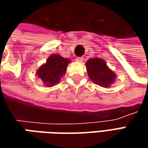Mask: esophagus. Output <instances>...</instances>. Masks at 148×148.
<instances>
[{
    "instance_id": "esophagus-1",
    "label": "esophagus",
    "mask_w": 148,
    "mask_h": 148,
    "mask_svg": "<svg viewBox=\"0 0 148 148\" xmlns=\"http://www.w3.org/2000/svg\"><path fill=\"white\" fill-rule=\"evenodd\" d=\"M83 60H84V58H82V57H79V58H77V59L76 61L78 62H82Z\"/></svg>"
}]
</instances>
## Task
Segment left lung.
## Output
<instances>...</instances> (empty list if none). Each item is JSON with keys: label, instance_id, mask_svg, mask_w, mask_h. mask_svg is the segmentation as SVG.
<instances>
[{"label": "left lung", "instance_id": "1", "mask_svg": "<svg viewBox=\"0 0 148 148\" xmlns=\"http://www.w3.org/2000/svg\"><path fill=\"white\" fill-rule=\"evenodd\" d=\"M89 77L95 84L103 87H108L115 79V74L107 66L104 60L91 58L86 63Z\"/></svg>", "mask_w": 148, "mask_h": 148}]
</instances>
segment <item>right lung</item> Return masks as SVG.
I'll list each match as a JSON object with an SVG mask.
<instances>
[{
  "instance_id": "right-lung-1",
  "label": "right lung",
  "mask_w": 148,
  "mask_h": 148,
  "mask_svg": "<svg viewBox=\"0 0 148 148\" xmlns=\"http://www.w3.org/2000/svg\"><path fill=\"white\" fill-rule=\"evenodd\" d=\"M70 62L68 58H64L60 55H52L48 58L47 62L38 70V76L45 83V86H53L59 82Z\"/></svg>"
}]
</instances>
